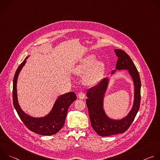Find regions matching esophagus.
Instances as JSON below:
<instances>
[{
    "mask_svg": "<svg viewBox=\"0 0 160 160\" xmlns=\"http://www.w3.org/2000/svg\"><path fill=\"white\" fill-rule=\"evenodd\" d=\"M85 97V94L83 92H80L78 94V98L79 99H84Z\"/></svg>",
    "mask_w": 160,
    "mask_h": 160,
    "instance_id": "1",
    "label": "esophagus"
}]
</instances>
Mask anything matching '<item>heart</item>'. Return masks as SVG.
<instances>
[{"mask_svg": "<svg viewBox=\"0 0 160 160\" xmlns=\"http://www.w3.org/2000/svg\"><path fill=\"white\" fill-rule=\"evenodd\" d=\"M96 56L90 55L86 58L84 61L75 69L76 73L82 75L87 73L83 78L84 82L87 85L97 83L102 76L104 65L102 61L95 62Z\"/></svg>", "mask_w": 160, "mask_h": 160, "instance_id": "heart-1", "label": "heart"}]
</instances>
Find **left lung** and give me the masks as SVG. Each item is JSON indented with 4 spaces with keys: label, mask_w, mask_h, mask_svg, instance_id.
I'll return each instance as SVG.
<instances>
[{
    "label": "left lung",
    "mask_w": 160,
    "mask_h": 160,
    "mask_svg": "<svg viewBox=\"0 0 160 160\" xmlns=\"http://www.w3.org/2000/svg\"><path fill=\"white\" fill-rule=\"evenodd\" d=\"M118 57L116 69L127 70L134 83V101L128 115L120 120L108 118L103 109V99L108 87V79H102L98 85L90 88L87 92L86 104L88 110L90 123L99 135L105 137L124 133L132 123L141 104V82L139 72L130 56L121 49H115ZM115 72L114 70L112 73Z\"/></svg>",
    "instance_id": "1"
}]
</instances>
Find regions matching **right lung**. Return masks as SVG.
<instances>
[{
    "label": "right lung",
    "instance_id": "right-lung-1",
    "mask_svg": "<svg viewBox=\"0 0 160 160\" xmlns=\"http://www.w3.org/2000/svg\"><path fill=\"white\" fill-rule=\"evenodd\" d=\"M27 58L28 57H27L18 66L14 77L12 100L14 108L16 109L20 119L30 130L42 135H51L55 134L63 127L68 109L71 104L76 100L77 96L73 92H71L59 97L57 99L52 109L46 117L42 118H33L27 115L20 108L18 102L16 83L18 75L22 66L26 63Z\"/></svg>",
    "mask_w": 160,
    "mask_h": 160
}]
</instances>
